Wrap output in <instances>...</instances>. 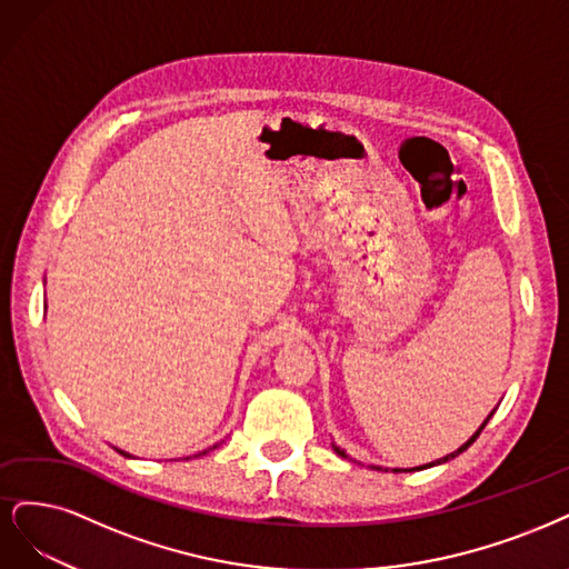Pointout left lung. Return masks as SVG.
Segmentation results:
<instances>
[{
  "label": "left lung",
  "mask_w": 569,
  "mask_h": 569,
  "mask_svg": "<svg viewBox=\"0 0 569 569\" xmlns=\"http://www.w3.org/2000/svg\"><path fill=\"white\" fill-rule=\"evenodd\" d=\"M493 411H497V409H493ZM493 411H491V413H489V416H487V420H485V423H482V426H480V428H478V430H475V435H472V437H470V439H468V442H466V445H461V447H458V449H456V451H451V453H447V456H445V458H437V461H432V463H426V466H420V468H411V470H423V468H432V466H439V463H447V461H451V458H456V456H458V453H463V451H466V449H468V447H470V445H472V442H475V439H478V437H480V432H482V430H485V426H487V423H489V418H491V416H493ZM333 449H336V453H338V456H345V458H347V453H345V449H340V447H336V445H333ZM373 468H376V470H388V468H380V466H373ZM392 472H407V470H405V468H395V470H392Z\"/></svg>",
  "instance_id": "8db88e82"
}]
</instances>
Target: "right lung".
I'll return each instance as SVG.
<instances>
[{
	"instance_id": "add662e5",
	"label": "right lung",
	"mask_w": 569,
	"mask_h": 569,
	"mask_svg": "<svg viewBox=\"0 0 569 569\" xmlns=\"http://www.w3.org/2000/svg\"><path fill=\"white\" fill-rule=\"evenodd\" d=\"M210 449H217V445H212V447H210ZM210 449H206V451H200V453H208V451H210ZM118 451H120V449H118ZM120 453H124V451H120ZM200 453H193V456H200ZM124 456H130V453H124Z\"/></svg>"
}]
</instances>
